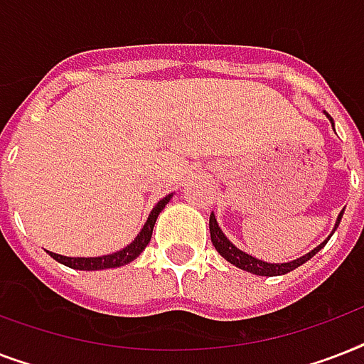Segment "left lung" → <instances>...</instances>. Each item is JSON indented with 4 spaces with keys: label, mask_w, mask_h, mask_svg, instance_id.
<instances>
[{
    "label": "left lung",
    "mask_w": 364,
    "mask_h": 364,
    "mask_svg": "<svg viewBox=\"0 0 364 364\" xmlns=\"http://www.w3.org/2000/svg\"><path fill=\"white\" fill-rule=\"evenodd\" d=\"M327 117L331 119V122H333V117L328 115V113H327ZM342 213H344V211H342ZM342 213L338 215L336 227L340 225ZM210 234H211V243L215 245V249L219 251V255H221L223 259H227L230 264L238 266V268H242V270H245V272H251V274H257V276H282V274H287V272L294 270V268H299L300 264H304L306 260H310L311 257H314V255H316L317 251H319V249H321L323 245L328 242V238H327L325 242L321 243V245H317L314 251H310V253L304 255V257H300V259L293 260V262L270 264V262H264V260H259V259H255V257H251V255L243 253V251H240V249L236 247L232 242H228V238L225 236V234H223V230L219 228V225H217V219L213 213L210 215Z\"/></svg>",
    "instance_id": "obj_1"
}]
</instances>
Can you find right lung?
<instances>
[{
    "instance_id": "add662e5",
    "label": "right lung",
    "mask_w": 364,
    "mask_h": 364,
    "mask_svg": "<svg viewBox=\"0 0 364 364\" xmlns=\"http://www.w3.org/2000/svg\"><path fill=\"white\" fill-rule=\"evenodd\" d=\"M171 194H168L166 198H162L159 204L154 205L151 215H149L147 223L143 225L141 232L137 234L136 240L126 245L124 249L117 251V253L104 255V257H90V259H85V257H62V255L50 253L54 260H58L62 264L70 266V268H75V270H104V268H117V266H124L128 262L136 259L137 255L141 253L143 249L147 247V243L151 242V236H153L154 223H156V217L159 213L166 208V204L170 202Z\"/></svg>"
}]
</instances>
